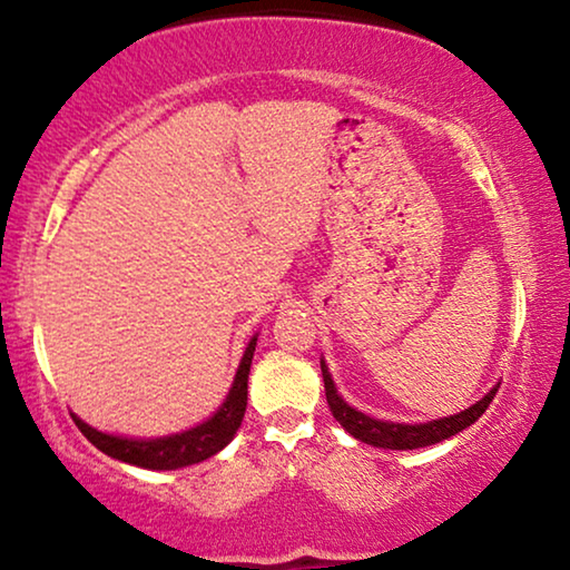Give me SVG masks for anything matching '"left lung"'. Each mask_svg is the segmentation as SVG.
<instances>
[{
  "label": "left lung",
  "instance_id": "1",
  "mask_svg": "<svg viewBox=\"0 0 570 570\" xmlns=\"http://www.w3.org/2000/svg\"><path fill=\"white\" fill-rule=\"evenodd\" d=\"M321 370H323V383H325V399H328L331 414L336 416L348 435H354L362 443L375 445V449H391V451H412V449H424V445H435L440 440H449L456 432L466 430L469 424H474L480 416L484 414V409L490 406V401L495 399V393L500 385H495L488 396L476 401L464 412L451 414V416H440V420L432 422H422V424H406V422H383V420H373V416L356 412L354 406H348L344 399L338 396L336 385H333V377L325 367V362L321 360Z\"/></svg>",
  "mask_w": 570,
  "mask_h": 570
}]
</instances>
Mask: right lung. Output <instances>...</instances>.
<instances>
[{"mask_svg": "<svg viewBox=\"0 0 570 570\" xmlns=\"http://www.w3.org/2000/svg\"><path fill=\"white\" fill-rule=\"evenodd\" d=\"M257 336L249 338L245 348V356H242L237 375H234V383L229 389V396L214 416H208L206 422L195 424L185 432H177V435H164V438H121V435H109V432H101L90 428L80 420V416L72 414L78 430L86 435L90 443L96 445L98 451H104L106 456L125 461V464L142 466V469H156V472H169V469H181L189 464H200L210 456H216L218 451L226 449L232 443V438L237 435L242 416H245L247 409V377H249V364H253Z\"/></svg>", "mask_w": 570, "mask_h": 570, "instance_id": "add662e5", "label": "right lung"}]
</instances>
